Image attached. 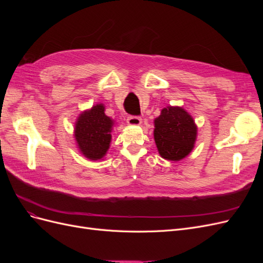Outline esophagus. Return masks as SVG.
<instances>
[{
    "label": "esophagus",
    "mask_w": 263,
    "mask_h": 263,
    "mask_svg": "<svg viewBox=\"0 0 263 263\" xmlns=\"http://www.w3.org/2000/svg\"><path fill=\"white\" fill-rule=\"evenodd\" d=\"M142 123V119L138 116H129L127 118V124L129 126H139Z\"/></svg>",
    "instance_id": "1"
}]
</instances>
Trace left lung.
I'll return each mask as SVG.
<instances>
[{
  "mask_svg": "<svg viewBox=\"0 0 263 263\" xmlns=\"http://www.w3.org/2000/svg\"><path fill=\"white\" fill-rule=\"evenodd\" d=\"M154 123L155 142L163 159L180 161L191 154L197 137V126L184 108L166 106Z\"/></svg>",
  "mask_w": 263,
  "mask_h": 263,
  "instance_id": "obj_1",
  "label": "left lung"
}]
</instances>
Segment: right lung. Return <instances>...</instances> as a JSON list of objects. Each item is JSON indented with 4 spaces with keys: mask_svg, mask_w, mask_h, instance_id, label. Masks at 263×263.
I'll return each mask as SVG.
<instances>
[{
    "mask_svg": "<svg viewBox=\"0 0 263 263\" xmlns=\"http://www.w3.org/2000/svg\"><path fill=\"white\" fill-rule=\"evenodd\" d=\"M103 103L93 105L78 116L73 136L79 151L91 161L103 160L112 140L114 119L105 115Z\"/></svg>",
    "mask_w": 263,
    "mask_h": 263,
    "instance_id": "add662e5",
    "label": "right lung"
}]
</instances>
